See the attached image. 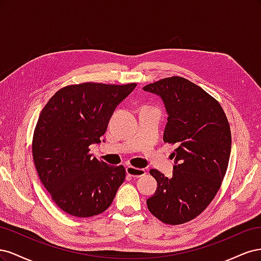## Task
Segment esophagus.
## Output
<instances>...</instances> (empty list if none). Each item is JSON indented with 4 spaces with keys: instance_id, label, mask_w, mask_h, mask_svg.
<instances>
[{
    "instance_id": "esophagus-1",
    "label": "esophagus",
    "mask_w": 261,
    "mask_h": 261,
    "mask_svg": "<svg viewBox=\"0 0 261 261\" xmlns=\"http://www.w3.org/2000/svg\"><path fill=\"white\" fill-rule=\"evenodd\" d=\"M126 173L133 177H140L146 175V171L144 169H138L134 167H127L126 168Z\"/></svg>"
}]
</instances>
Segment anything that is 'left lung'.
Returning a JSON list of instances; mask_svg holds the SVG:
<instances>
[{"instance_id":"8db88e82","label":"left lung","mask_w":261,"mask_h":261,"mask_svg":"<svg viewBox=\"0 0 261 261\" xmlns=\"http://www.w3.org/2000/svg\"><path fill=\"white\" fill-rule=\"evenodd\" d=\"M160 96L169 117L164 143L175 146L172 177L150 170L158 183L147 200L149 211L161 222H188L206 209L220 189L231 153V129L222 107L199 86L172 76L146 85Z\"/></svg>"}]
</instances>
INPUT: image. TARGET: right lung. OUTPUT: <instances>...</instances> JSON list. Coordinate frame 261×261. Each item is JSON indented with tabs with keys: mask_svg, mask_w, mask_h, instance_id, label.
I'll use <instances>...</instances> for the list:
<instances>
[{
	"mask_svg": "<svg viewBox=\"0 0 261 261\" xmlns=\"http://www.w3.org/2000/svg\"><path fill=\"white\" fill-rule=\"evenodd\" d=\"M136 86L68 85L40 112L31 145L35 167L53 201L68 215L92 217L111 206L125 168L92 158L89 146L100 143L115 107Z\"/></svg>",
	"mask_w": 261,
	"mask_h": 261,
	"instance_id": "1",
	"label": "right lung"
}]
</instances>
